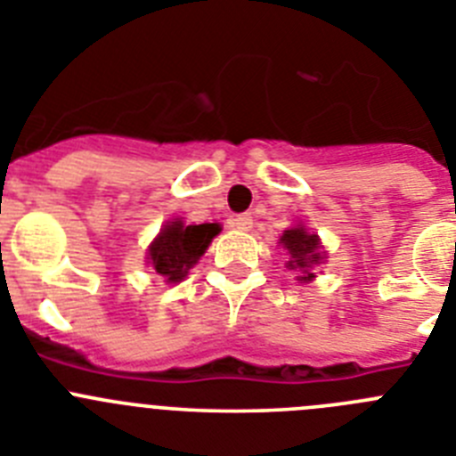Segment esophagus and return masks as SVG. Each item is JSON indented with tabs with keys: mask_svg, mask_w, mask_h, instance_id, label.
Segmentation results:
<instances>
[{
	"mask_svg": "<svg viewBox=\"0 0 456 456\" xmlns=\"http://www.w3.org/2000/svg\"><path fill=\"white\" fill-rule=\"evenodd\" d=\"M231 225L232 228H237V231H251L253 216L251 215H237L231 219Z\"/></svg>",
	"mask_w": 456,
	"mask_h": 456,
	"instance_id": "obj_1",
	"label": "esophagus"
}]
</instances>
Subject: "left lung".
<instances>
[{
  "mask_svg": "<svg viewBox=\"0 0 456 456\" xmlns=\"http://www.w3.org/2000/svg\"><path fill=\"white\" fill-rule=\"evenodd\" d=\"M281 244L288 248L289 260H288V269H294V272L304 273L299 276V281H310V269L320 265V260H324L320 251V240L317 235H310L305 232V228L297 225V228H289V231L283 232L281 237Z\"/></svg>",
  "mask_w": 456,
  "mask_h": 456,
  "instance_id": "1",
  "label": "left lung"
}]
</instances>
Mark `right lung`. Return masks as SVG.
I'll use <instances>...</instances> for the list:
<instances>
[{
    "label": "right lung",
    "mask_w": 456,
    "mask_h": 456,
    "mask_svg": "<svg viewBox=\"0 0 456 456\" xmlns=\"http://www.w3.org/2000/svg\"><path fill=\"white\" fill-rule=\"evenodd\" d=\"M219 231L216 224L184 225L183 221H171L151 244L148 260L168 283H178L203 256L212 237L219 235Z\"/></svg>",
    "instance_id": "obj_1"
}]
</instances>
